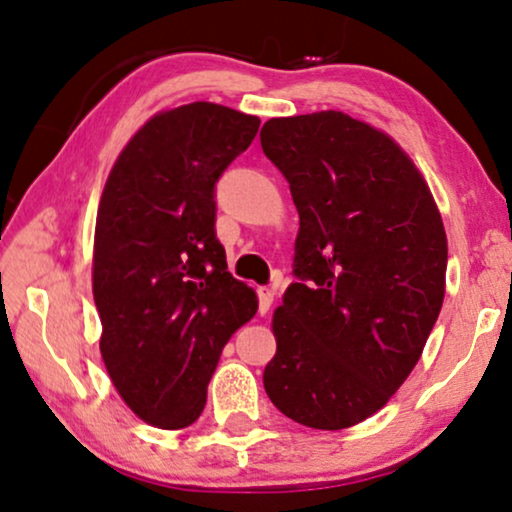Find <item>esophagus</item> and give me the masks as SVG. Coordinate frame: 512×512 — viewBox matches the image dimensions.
Instances as JSON below:
<instances>
[{
    "mask_svg": "<svg viewBox=\"0 0 512 512\" xmlns=\"http://www.w3.org/2000/svg\"><path fill=\"white\" fill-rule=\"evenodd\" d=\"M272 301H275V291L268 289V287L258 289V313H261V315L268 313Z\"/></svg>",
    "mask_w": 512,
    "mask_h": 512,
    "instance_id": "obj_1",
    "label": "esophagus"
}]
</instances>
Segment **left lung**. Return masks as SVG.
<instances>
[{"mask_svg": "<svg viewBox=\"0 0 512 512\" xmlns=\"http://www.w3.org/2000/svg\"><path fill=\"white\" fill-rule=\"evenodd\" d=\"M261 145L298 209V282L272 315L265 393L301 426L350 428L407 381L440 315V209L407 152L345 112L272 117Z\"/></svg>", "mask_w": 512, "mask_h": 512, "instance_id": "8db88e82", "label": "left lung"}]
</instances>
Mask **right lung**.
<instances>
[{
	"label": "right lung",
	"instance_id": "obj_1",
	"mask_svg": "<svg viewBox=\"0 0 512 512\" xmlns=\"http://www.w3.org/2000/svg\"><path fill=\"white\" fill-rule=\"evenodd\" d=\"M258 124L207 101L162 110L105 181L91 272L101 355L126 407L155 428L197 421L223 345L258 310L214 230V185Z\"/></svg>",
	"mask_w": 512,
	"mask_h": 512
}]
</instances>
